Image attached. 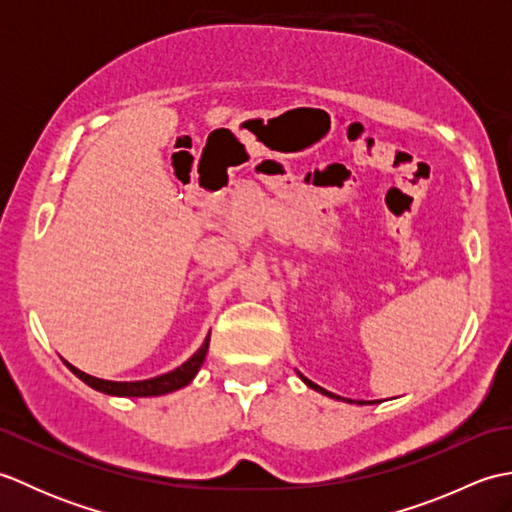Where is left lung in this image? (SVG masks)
Instances as JSON below:
<instances>
[{
	"label": "left lung",
	"instance_id": "obj_1",
	"mask_svg": "<svg viewBox=\"0 0 512 512\" xmlns=\"http://www.w3.org/2000/svg\"><path fill=\"white\" fill-rule=\"evenodd\" d=\"M299 376H301V374H299ZM301 380H303V383H306L308 387H312L314 391H321V394H325V396H330V398H336V400H341V396H336V394H332V391H325L323 387H319V385H314V383H312V380H308L306 376H301ZM343 400H345V398H343ZM347 402H352V400H347ZM358 405H363V402H358Z\"/></svg>",
	"mask_w": 512,
	"mask_h": 512
}]
</instances>
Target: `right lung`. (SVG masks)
I'll list each match as a JSON object with an SVG mask.
<instances>
[{
	"label": "right lung",
	"instance_id": "right-lung-1",
	"mask_svg": "<svg viewBox=\"0 0 512 512\" xmlns=\"http://www.w3.org/2000/svg\"><path fill=\"white\" fill-rule=\"evenodd\" d=\"M209 341H211V334L206 336V341L202 343V347L198 352H195L187 363H182L178 369H173L169 374H162L156 378H149V380H134V383H114V380H103V378H94L90 374L81 372V369H76L74 365H68L72 372L79 376L83 383H88L92 389L96 391H103V394H110V396H162V394H169V391H176L184 385H189L193 376L198 374V369L202 367L206 352H209Z\"/></svg>",
	"mask_w": 512,
	"mask_h": 512
}]
</instances>
